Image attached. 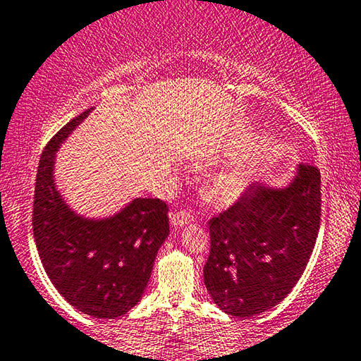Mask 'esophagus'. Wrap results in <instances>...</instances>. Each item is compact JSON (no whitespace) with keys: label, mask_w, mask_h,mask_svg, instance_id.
<instances>
[{"label":"esophagus","mask_w":361,"mask_h":361,"mask_svg":"<svg viewBox=\"0 0 361 361\" xmlns=\"http://www.w3.org/2000/svg\"><path fill=\"white\" fill-rule=\"evenodd\" d=\"M192 219H195V217H192V212L188 209H181V211L171 212L170 214L171 226H175V227H183V226L190 224Z\"/></svg>","instance_id":"1"}]
</instances>
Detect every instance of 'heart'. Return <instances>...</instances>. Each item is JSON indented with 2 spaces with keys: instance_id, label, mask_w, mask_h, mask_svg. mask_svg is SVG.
I'll list each match as a JSON object with an SVG mask.
<instances>
[{
  "instance_id": "b5f03b06",
  "label": "heart",
  "mask_w": 361,
  "mask_h": 361,
  "mask_svg": "<svg viewBox=\"0 0 361 361\" xmlns=\"http://www.w3.org/2000/svg\"><path fill=\"white\" fill-rule=\"evenodd\" d=\"M247 176L240 170H224L217 173L211 181L209 192L217 202H232L245 191Z\"/></svg>"
}]
</instances>
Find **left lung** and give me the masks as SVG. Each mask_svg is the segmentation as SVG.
Listing matches in <instances>:
<instances>
[{"label":"left lung","instance_id":"8db88e82","mask_svg":"<svg viewBox=\"0 0 361 361\" xmlns=\"http://www.w3.org/2000/svg\"><path fill=\"white\" fill-rule=\"evenodd\" d=\"M321 226V171L299 164L288 188L253 183L209 219L204 284L222 311L248 319L276 306L301 278Z\"/></svg>","mask_w":361,"mask_h":361}]
</instances>
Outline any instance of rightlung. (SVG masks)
<instances>
[{"instance_id": "1", "label": "right lung", "mask_w": 361, "mask_h": 361, "mask_svg": "<svg viewBox=\"0 0 361 361\" xmlns=\"http://www.w3.org/2000/svg\"><path fill=\"white\" fill-rule=\"evenodd\" d=\"M88 113L65 124L40 155L32 231L40 262L57 291L81 312L114 319L144 294L157 252L170 232L169 206L159 197H137L103 221L70 211L55 190V152Z\"/></svg>"}]
</instances>
